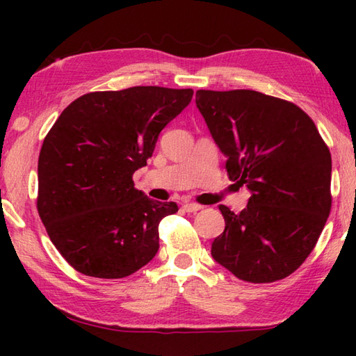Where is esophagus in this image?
Instances as JSON below:
<instances>
[{"instance_id":"obj_1","label":"esophagus","mask_w":356,"mask_h":356,"mask_svg":"<svg viewBox=\"0 0 356 356\" xmlns=\"http://www.w3.org/2000/svg\"><path fill=\"white\" fill-rule=\"evenodd\" d=\"M201 209H202V206H200V204H195V202L184 204V210L188 213H196V212H200Z\"/></svg>"}]
</instances>
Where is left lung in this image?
<instances>
[{
    "label": "left lung",
    "instance_id": "obj_1",
    "mask_svg": "<svg viewBox=\"0 0 356 356\" xmlns=\"http://www.w3.org/2000/svg\"><path fill=\"white\" fill-rule=\"evenodd\" d=\"M196 106L226 155L229 179L251 191L240 213L220 206L226 226L212 257L248 282L286 278L314 250L330 215L327 144L301 108L251 89H200Z\"/></svg>",
    "mask_w": 356,
    "mask_h": 356
}]
</instances>
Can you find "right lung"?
<instances>
[{"instance_id":"obj_1","label":"right lung","mask_w":356,"mask_h":356,"mask_svg":"<svg viewBox=\"0 0 356 356\" xmlns=\"http://www.w3.org/2000/svg\"><path fill=\"white\" fill-rule=\"evenodd\" d=\"M193 89L135 86L72 102L39 154L38 210L48 237L76 272L125 278L159 251V225L176 202L135 188L160 131L190 104Z\"/></svg>"}]
</instances>
